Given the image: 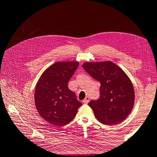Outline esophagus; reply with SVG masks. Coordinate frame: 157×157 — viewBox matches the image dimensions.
<instances>
[{"mask_svg": "<svg viewBox=\"0 0 157 157\" xmlns=\"http://www.w3.org/2000/svg\"><path fill=\"white\" fill-rule=\"evenodd\" d=\"M90 102V98L88 96H86L84 100H83V102L85 103V104H88V103Z\"/></svg>", "mask_w": 157, "mask_h": 157, "instance_id": "esophagus-1", "label": "esophagus"}]
</instances>
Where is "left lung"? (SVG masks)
I'll list each match as a JSON object with an SVG mask.
<instances>
[{"label": "left lung", "mask_w": 157, "mask_h": 157, "mask_svg": "<svg viewBox=\"0 0 157 157\" xmlns=\"http://www.w3.org/2000/svg\"><path fill=\"white\" fill-rule=\"evenodd\" d=\"M83 68L101 83L100 98L88 103L98 121L116 125L125 120L134 107V86L126 73L111 61L85 62Z\"/></svg>", "instance_id": "left-lung-1"}]
</instances>
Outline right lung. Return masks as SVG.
I'll return each mask as SVG.
<instances>
[{"instance_id":"1","label":"right lung","mask_w":157,"mask_h":157,"mask_svg":"<svg viewBox=\"0 0 157 157\" xmlns=\"http://www.w3.org/2000/svg\"><path fill=\"white\" fill-rule=\"evenodd\" d=\"M78 66V61L56 62L43 72L36 84V109L41 117L51 125L68 124L82 105L68 88L69 80Z\"/></svg>"}]
</instances>
